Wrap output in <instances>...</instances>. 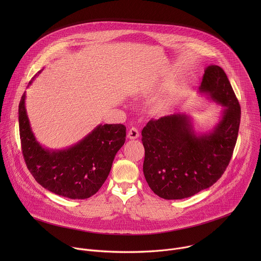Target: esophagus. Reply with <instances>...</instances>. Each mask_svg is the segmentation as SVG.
<instances>
[{
    "mask_svg": "<svg viewBox=\"0 0 261 261\" xmlns=\"http://www.w3.org/2000/svg\"><path fill=\"white\" fill-rule=\"evenodd\" d=\"M127 136H128L129 139H136V138L139 137V132H138V130L136 128L132 127V128L129 129Z\"/></svg>",
    "mask_w": 261,
    "mask_h": 261,
    "instance_id": "esophagus-1",
    "label": "esophagus"
}]
</instances>
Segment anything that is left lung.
I'll use <instances>...</instances> for the list:
<instances>
[{
	"mask_svg": "<svg viewBox=\"0 0 261 261\" xmlns=\"http://www.w3.org/2000/svg\"><path fill=\"white\" fill-rule=\"evenodd\" d=\"M199 94L223 106L210 131L195 130L192 118L173 114L151 120L142 129L143 174L152 191L164 199L191 197L210 188L224 173L238 139L241 107L224 70L210 65Z\"/></svg>",
	"mask_w": 261,
	"mask_h": 261,
	"instance_id": "1",
	"label": "left lung"
}]
</instances>
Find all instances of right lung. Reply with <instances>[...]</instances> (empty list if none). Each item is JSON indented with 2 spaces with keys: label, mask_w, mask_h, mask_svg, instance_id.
I'll list each match as a JSON object with an SVG mask.
<instances>
[{
  "label": "right lung",
  "mask_w": 261,
  "mask_h": 261,
  "mask_svg": "<svg viewBox=\"0 0 261 261\" xmlns=\"http://www.w3.org/2000/svg\"><path fill=\"white\" fill-rule=\"evenodd\" d=\"M18 122L28 169L43 188L70 199H86L99 191L110 172L116 154L126 140L124 125L100 124L69 147L62 150L45 147L32 131L25 109V92L19 102Z\"/></svg>",
  "instance_id": "add662e5"
}]
</instances>
